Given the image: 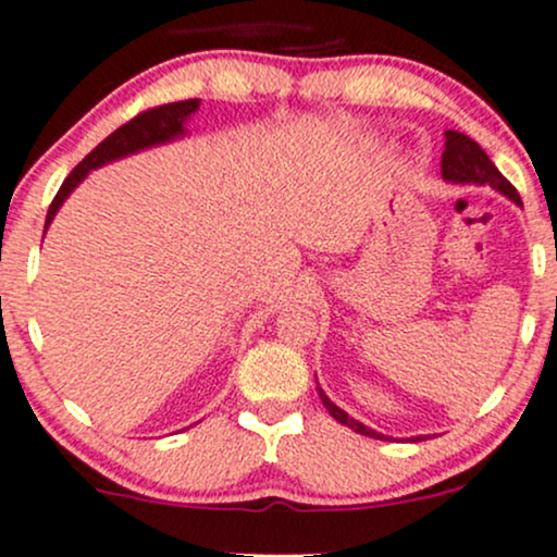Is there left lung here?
Listing matches in <instances>:
<instances>
[{
  "instance_id": "left-lung-1",
  "label": "left lung",
  "mask_w": 557,
  "mask_h": 557,
  "mask_svg": "<svg viewBox=\"0 0 557 557\" xmlns=\"http://www.w3.org/2000/svg\"><path fill=\"white\" fill-rule=\"evenodd\" d=\"M441 171H443V178L454 181V184H480V186L485 184V186H491V189L502 191L505 197H510L512 202L520 205V197H518V191H515V186L505 178V175L496 171V165L488 160V154H485V151L480 149V146L470 136H465V133H456V131L446 133V146H443V157H441ZM320 400H323L327 413H331L336 421H342L344 426H349V430L360 432V435H366V437H376V441H382L384 437V435H379V432H373L371 426L360 424V421L349 417V413H344L338 406H333L323 389H320Z\"/></svg>"
}]
</instances>
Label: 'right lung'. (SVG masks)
Masks as SVG:
<instances>
[{"label": "right lung", "instance_id": "add662e5", "mask_svg": "<svg viewBox=\"0 0 557 557\" xmlns=\"http://www.w3.org/2000/svg\"><path fill=\"white\" fill-rule=\"evenodd\" d=\"M200 101L197 98H189V101H178V103H162V107L154 109H146L140 114L133 116L131 122H125L122 127H116L109 138H103L85 160L74 168L72 173L66 175V181L61 184L58 195L52 197L50 210H47V219H45V230L47 224L52 221V215L58 213L63 200L72 195L74 186L85 178L87 173L96 171V168L107 165L111 160H120V157L133 154V151L140 149H149V146L157 144H165V140H173L178 136H184V122L195 114Z\"/></svg>", "mask_w": 557, "mask_h": 557}]
</instances>
